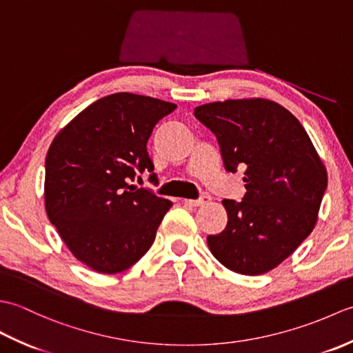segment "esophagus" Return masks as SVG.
<instances>
[{"mask_svg": "<svg viewBox=\"0 0 353 353\" xmlns=\"http://www.w3.org/2000/svg\"><path fill=\"white\" fill-rule=\"evenodd\" d=\"M209 201H211V196H208V194H203V196H200L196 200H185V203H188L191 206H203V205L209 203Z\"/></svg>", "mask_w": 353, "mask_h": 353, "instance_id": "34e87169", "label": "esophagus"}]
</instances>
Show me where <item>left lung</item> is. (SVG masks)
<instances>
[{"mask_svg": "<svg viewBox=\"0 0 353 353\" xmlns=\"http://www.w3.org/2000/svg\"><path fill=\"white\" fill-rule=\"evenodd\" d=\"M194 115L219 139L224 167L244 168L241 201L223 200L228 224L208 236L232 272L267 273L287 259L317 223L327 172L299 119L264 99L203 104Z\"/></svg>", "mask_w": 353, "mask_h": 353, "instance_id": "1", "label": "left lung"}]
</instances>
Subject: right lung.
<instances>
[{"label": "right lung", "instance_id": "add662e5", "mask_svg": "<svg viewBox=\"0 0 353 353\" xmlns=\"http://www.w3.org/2000/svg\"><path fill=\"white\" fill-rule=\"evenodd\" d=\"M177 106L118 92L97 100L56 134L45 159V209L71 253L103 274L144 256L171 201L130 182L156 181L147 141Z\"/></svg>", "mask_w": 353, "mask_h": 353}]
</instances>
